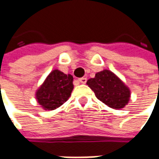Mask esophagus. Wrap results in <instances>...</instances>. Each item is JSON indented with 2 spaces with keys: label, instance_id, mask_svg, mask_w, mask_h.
I'll use <instances>...</instances> for the list:
<instances>
[{
  "label": "esophagus",
  "instance_id": "obj_1",
  "mask_svg": "<svg viewBox=\"0 0 159 159\" xmlns=\"http://www.w3.org/2000/svg\"><path fill=\"white\" fill-rule=\"evenodd\" d=\"M79 81L81 83V84H86L87 83V78H85V77L80 78V79H79Z\"/></svg>",
  "mask_w": 159,
  "mask_h": 159
}]
</instances>
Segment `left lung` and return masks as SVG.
Returning <instances> with one entry per match:
<instances>
[{
	"instance_id": "obj_1",
	"label": "left lung",
	"mask_w": 159,
	"mask_h": 159,
	"mask_svg": "<svg viewBox=\"0 0 159 159\" xmlns=\"http://www.w3.org/2000/svg\"><path fill=\"white\" fill-rule=\"evenodd\" d=\"M87 84L98 100L112 109H122L129 102L130 89L111 70L97 72L95 78L89 79Z\"/></svg>"
}]
</instances>
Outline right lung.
<instances>
[{
	"mask_svg": "<svg viewBox=\"0 0 159 159\" xmlns=\"http://www.w3.org/2000/svg\"><path fill=\"white\" fill-rule=\"evenodd\" d=\"M73 77L61 70H52L36 91V100L41 108L53 111L69 99L73 89Z\"/></svg>",
	"mask_w": 159,
	"mask_h": 159,
	"instance_id": "1",
	"label": "right lung"
}]
</instances>
